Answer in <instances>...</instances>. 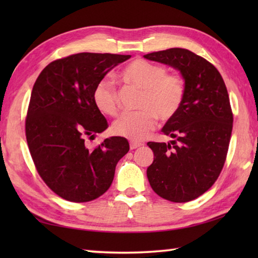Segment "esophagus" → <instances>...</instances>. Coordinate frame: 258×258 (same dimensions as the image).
<instances>
[{
  "label": "esophagus",
  "instance_id": "esophagus-1",
  "mask_svg": "<svg viewBox=\"0 0 258 258\" xmlns=\"http://www.w3.org/2000/svg\"><path fill=\"white\" fill-rule=\"evenodd\" d=\"M142 146V143L141 142H138V141H131L130 142V148L131 149H137V148H139V147H141Z\"/></svg>",
  "mask_w": 258,
  "mask_h": 258
}]
</instances>
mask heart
Returning <instances> with one entry per match:
<instances>
[{
    "instance_id": "heart-1",
    "label": "heart",
    "mask_w": 258,
    "mask_h": 258,
    "mask_svg": "<svg viewBox=\"0 0 258 258\" xmlns=\"http://www.w3.org/2000/svg\"><path fill=\"white\" fill-rule=\"evenodd\" d=\"M125 82L142 90L138 107L140 110L124 112L112 124V132L131 140L145 139L154 130L156 120L168 121L177 115L185 98V81L180 74L167 73L166 67L145 59H135L123 71ZM93 101L100 111L116 116L119 111L118 92L109 78L95 85Z\"/></svg>"
}]
</instances>
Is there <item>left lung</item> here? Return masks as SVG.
<instances>
[{
  "instance_id": "1",
  "label": "left lung",
  "mask_w": 258,
  "mask_h": 258,
  "mask_svg": "<svg viewBox=\"0 0 258 258\" xmlns=\"http://www.w3.org/2000/svg\"><path fill=\"white\" fill-rule=\"evenodd\" d=\"M143 56L178 69L186 87L180 111L161 130L172 141L148 142L155 155L148 180L161 198L191 202L216 182L226 160L233 126L228 90L215 66L190 50L173 47Z\"/></svg>"
}]
</instances>
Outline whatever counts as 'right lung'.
<instances>
[{
    "instance_id": "1",
    "label": "right lung",
    "mask_w": 258,
    "mask_h": 258,
    "mask_svg": "<svg viewBox=\"0 0 258 258\" xmlns=\"http://www.w3.org/2000/svg\"><path fill=\"white\" fill-rule=\"evenodd\" d=\"M131 55L72 54L52 61L33 86L25 132L42 180L62 199L86 203L111 185L116 165L130 150L127 140L112 137L94 149L85 146L108 127L93 101L95 85Z\"/></svg>"
}]
</instances>
